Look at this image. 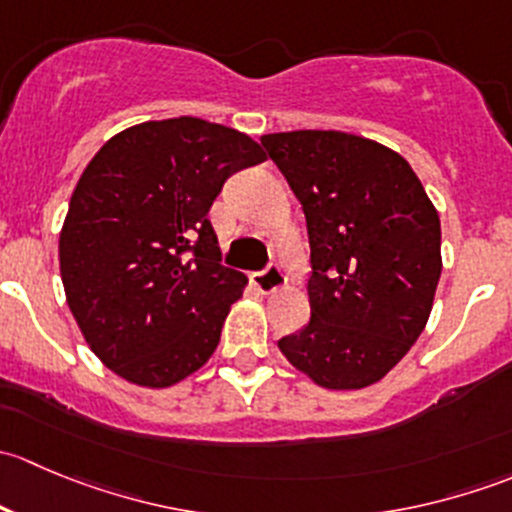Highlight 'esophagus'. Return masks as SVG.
<instances>
[{
  "instance_id": "1",
  "label": "esophagus",
  "mask_w": 512,
  "mask_h": 512,
  "mask_svg": "<svg viewBox=\"0 0 512 512\" xmlns=\"http://www.w3.org/2000/svg\"><path fill=\"white\" fill-rule=\"evenodd\" d=\"M250 280H252V285L260 289V292L270 294V292H275V289L285 287L287 275H285V270H282V267H280V262H270V265H267L265 270L252 272Z\"/></svg>"
}]
</instances>
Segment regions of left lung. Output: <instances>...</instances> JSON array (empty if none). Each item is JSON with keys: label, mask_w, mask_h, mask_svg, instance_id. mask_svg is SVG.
<instances>
[{"label": "left lung", "mask_w": 512, "mask_h": 512, "mask_svg": "<svg viewBox=\"0 0 512 512\" xmlns=\"http://www.w3.org/2000/svg\"><path fill=\"white\" fill-rule=\"evenodd\" d=\"M304 210L312 317L280 352L324 389L384 379L416 342L441 277V220L399 153L342 131L260 138Z\"/></svg>", "instance_id": "8db88e82"}]
</instances>
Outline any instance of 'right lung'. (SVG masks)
Here are the masks:
<instances>
[{"label":"right lung","instance_id":"obj_1","mask_svg":"<svg viewBox=\"0 0 512 512\" xmlns=\"http://www.w3.org/2000/svg\"><path fill=\"white\" fill-rule=\"evenodd\" d=\"M265 160L235 128L180 116L113 136L86 165L59 237L66 302L111 371L165 389L220 342L247 277L208 220L225 180Z\"/></svg>","mask_w":512,"mask_h":512}]
</instances>
